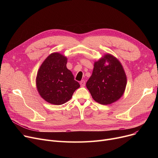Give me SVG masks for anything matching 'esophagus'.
Segmentation results:
<instances>
[{"instance_id": "34e87169", "label": "esophagus", "mask_w": 158, "mask_h": 158, "mask_svg": "<svg viewBox=\"0 0 158 158\" xmlns=\"http://www.w3.org/2000/svg\"><path fill=\"white\" fill-rule=\"evenodd\" d=\"M85 84H86V82H85V81H84V80H82V81H81L80 82V85H81V86H82V87L85 86Z\"/></svg>"}]
</instances>
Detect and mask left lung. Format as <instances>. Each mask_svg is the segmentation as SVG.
<instances>
[{
	"instance_id": "left-lung-1",
	"label": "left lung",
	"mask_w": 158,
	"mask_h": 158,
	"mask_svg": "<svg viewBox=\"0 0 158 158\" xmlns=\"http://www.w3.org/2000/svg\"><path fill=\"white\" fill-rule=\"evenodd\" d=\"M126 85V75L121 63L114 56L106 54L95 62L92 75L86 85L96 102L107 105L118 100Z\"/></svg>"
}]
</instances>
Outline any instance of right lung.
Returning a JSON list of instances; mask_svg holds the SVG:
<instances>
[{
	"label": "right lung",
	"instance_id": "obj_1",
	"mask_svg": "<svg viewBox=\"0 0 158 158\" xmlns=\"http://www.w3.org/2000/svg\"><path fill=\"white\" fill-rule=\"evenodd\" d=\"M67 58L60 53L49 55L38 72L36 86L47 102L61 105L69 101L80 85L66 68Z\"/></svg>",
	"mask_w": 158,
	"mask_h": 158
}]
</instances>
